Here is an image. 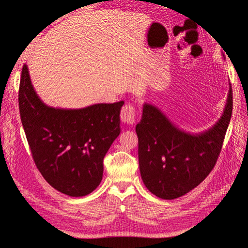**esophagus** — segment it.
I'll list each match as a JSON object with an SVG mask.
<instances>
[{
  "mask_svg": "<svg viewBox=\"0 0 248 248\" xmlns=\"http://www.w3.org/2000/svg\"><path fill=\"white\" fill-rule=\"evenodd\" d=\"M120 117H121L123 123L131 125L136 122V109L130 104H127V106L122 108Z\"/></svg>",
  "mask_w": 248,
  "mask_h": 248,
  "instance_id": "obj_1",
  "label": "esophagus"
}]
</instances>
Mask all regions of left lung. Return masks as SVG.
<instances>
[{"label":"left lung","mask_w":248,"mask_h":248,"mask_svg":"<svg viewBox=\"0 0 248 248\" xmlns=\"http://www.w3.org/2000/svg\"><path fill=\"white\" fill-rule=\"evenodd\" d=\"M232 108V91L221 117L212 127L199 133L185 131L151 103L142 106L136 127L141 180L150 192L163 200H174L189 192L214 168Z\"/></svg>","instance_id":"left-lung-1"}]
</instances>
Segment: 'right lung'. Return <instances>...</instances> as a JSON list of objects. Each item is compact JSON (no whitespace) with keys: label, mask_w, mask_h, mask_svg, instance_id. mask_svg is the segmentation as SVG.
<instances>
[{"label":"right lung","mask_w":248,"mask_h":248,"mask_svg":"<svg viewBox=\"0 0 248 248\" xmlns=\"http://www.w3.org/2000/svg\"><path fill=\"white\" fill-rule=\"evenodd\" d=\"M123 104L48 107L36 93L28 65H24L18 93L20 119L36 167L49 185L70 197H85L97 188L104 156L121 132Z\"/></svg>","instance_id":"1"}]
</instances>
